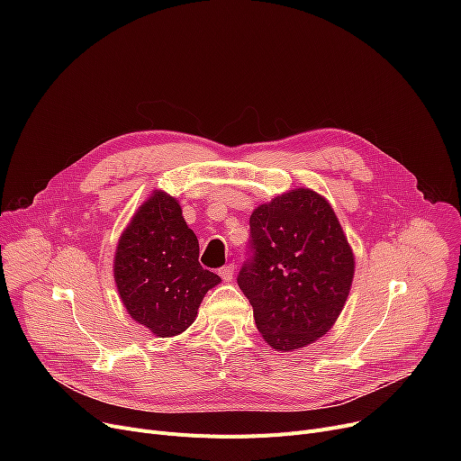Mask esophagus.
<instances>
[{"label":"esophagus","instance_id":"34e87169","mask_svg":"<svg viewBox=\"0 0 461 461\" xmlns=\"http://www.w3.org/2000/svg\"><path fill=\"white\" fill-rule=\"evenodd\" d=\"M233 273H235L233 265H226V267L218 269V275H221V278H222L224 282H231V278H233Z\"/></svg>","mask_w":461,"mask_h":461}]
</instances>
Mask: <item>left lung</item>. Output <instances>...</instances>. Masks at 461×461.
I'll return each instance as SVG.
<instances>
[{
    "instance_id": "left-lung-1",
    "label": "left lung",
    "mask_w": 461,
    "mask_h": 461,
    "mask_svg": "<svg viewBox=\"0 0 461 461\" xmlns=\"http://www.w3.org/2000/svg\"><path fill=\"white\" fill-rule=\"evenodd\" d=\"M250 256L237 284L263 340L301 349L327 334L349 295L355 258L330 203L289 190L250 214Z\"/></svg>"
}]
</instances>
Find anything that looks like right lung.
I'll return each instance as SVG.
<instances>
[{
  "label": "right lung",
  "instance_id": "add662e5",
  "mask_svg": "<svg viewBox=\"0 0 461 461\" xmlns=\"http://www.w3.org/2000/svg\"><path fill=\"white\" fill-rule=\"evenodd\" d=\"M198 256V239L186 226L179 202L155 192L134 212L115 249L113 278L132 320L158 338L186 330L205 294L221 284Z\"/></svg>",
  "mask_w": 461,
  "mask_h": 461
}]
</instances>
